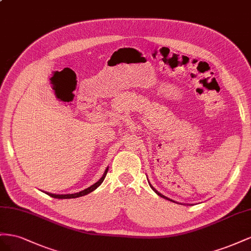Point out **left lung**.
<instances>
[{
	"instance_id": "8db88e82",
	"label": "left lung",
	"mask_w": 251,
	"mask_h": 251,
	"mask_svg": "<svg viewBox=\"0 0 251 251\" xmlns=\"http://www.w3.org/2000/svg\"><path fill=\"white\" fill-rule=\"evenodd\" d=\"M148 183H149V182H148ZM149 185H150V187H151V189H152V190H153V191H154V192L156 193V195H157V196H160L161 198H164V199H166V200H170V199L166 198L165 196H163V195H162V193H160V192H159V191H157L156 189H154V188L152 187V185H151V184H150V183H149ZM170 201H173V200H170ZM173 202H174V201H173Z\"/></svg>"
}]
</instances>
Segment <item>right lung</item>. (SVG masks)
I'll list each match as a JSON object with an SVG mask.
<instances>
[{"mask_svg": "<svg viewBox=\"0 0 251 251\" xmlns=\"http://www.w3.org/2000/svg\"><path fill=\"white\" fill-rule=\"evenodd\" d=\"M107 171H108V167H107V168L105 169L104 175L102 176V177L100 178V180H99L97 183H95L94 185H91L90 187L86 188V189H84V190H82V191H80V192L70 193V195H54V193H49V192H45V193H47V195L50 196L51 198H55V199H75V198H80V197L86 196V195H88V193H90L91 191L96 190V189L99 187V186L103 183L104 178H105V176H106V175H107Z\"/></svg>", "mask_w": 251, "mask_h": 251, "instance_id": "add662e5", "label": "right lung"}]
</instances>
